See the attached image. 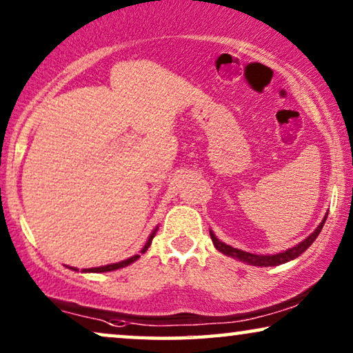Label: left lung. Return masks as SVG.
Returning a JSON list of instances; mask_svg holds the SVG:
<instances>
[{"mask_svg":"<svg viewBox=\"0 0 353 353\" xmlns=\"http://www.w3.org/2000/svg\"><path fill=\"white\" fill-rule=\"evenodd\" d=\"M326 216L327 215H325V219H323L321 223L316 226V230L313 231L310 236H307L302 243L296 244L294 248L288 249V250H283V252H279V254L259 255V254L244 252V250L231 248V245L221 243V241L216 238L212 230H210V238H212V243H214V245H215V249L221 254L228 255V257H231V259H236V260H239V262H244L248 265H254V267H276V265H283L286 262H291V260H294V259H297L299 255L303 254L308 248H310V245L313 244V241H315L318 238V234L321 233L323 225H325V221H326Z\"/></svg>","mask_w":353,"mask_h":353,"instance_id":"left-lung-1","label":"left lung"}]
</instances>
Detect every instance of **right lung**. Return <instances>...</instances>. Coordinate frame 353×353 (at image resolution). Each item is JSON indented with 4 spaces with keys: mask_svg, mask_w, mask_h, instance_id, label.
<instances>
[{
    "mask_svg": "<svg viewBox=\"0 0 353 353\" xmlns=\"http://www.w3.org/2000/svg\"><path fill=\"white\" fill-rule=\"evenodd\" d=\"M157 228H159V226H156V230L152 231L151 236H149L148 241H146V244L143 245L141 252H139V254H144V252H146V250L149 249V245H151L152 239H154V236H156V231H157ZM139 254L133 255V257L125 259V260H122V262H117V263H109V265H103V267H94V268H83V270H81V272H83V273H105V272H114V270H119V268L128 267V265H132L133 262H137V260H138L139 257H141V255H139ZM69 268H70V270H75V272H79V270L74 268V267H69Z\"/></svg>",
    "mask_w": 353,
    "mask_h": 353,
    "instance_id": "right-lung-1",
    "label": "right lung"
}]
</instances>
